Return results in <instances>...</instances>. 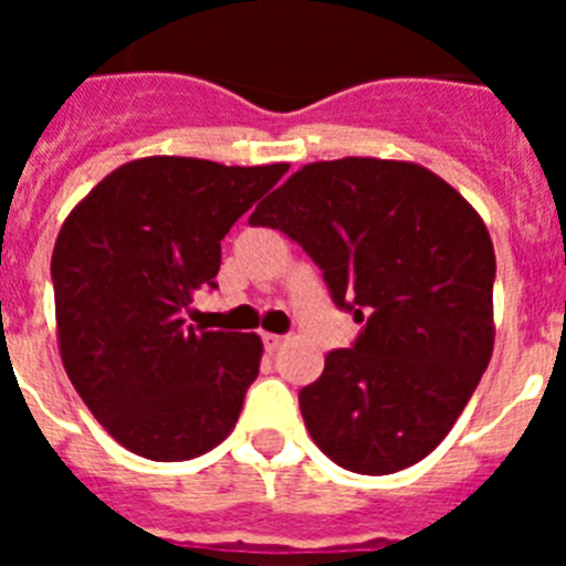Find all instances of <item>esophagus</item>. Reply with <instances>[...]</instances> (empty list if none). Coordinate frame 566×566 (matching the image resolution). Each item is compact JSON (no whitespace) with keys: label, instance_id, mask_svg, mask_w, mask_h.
<instances>
[{"label":"esophagus","instance_id":"esophagus-1","mask_svg":"<svg viewBox=\"0 0 566 566\" xmlns=\"http://www.w3.org/2000/svg\"><path fill=\"white\" fill-rule=\"evenodd\" d=\"M286 343V337H280V334H263V345H266V352H277L280 345Z\"/></svg>","mask_w":566,"mask_h":566}]
</instances>
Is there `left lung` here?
Returning <instances> with one entry per match:
<instances>
[{
  "label": "left lung",
  "mask_w": 566,
  "mask_h": 566,
  "mask_svg": "<svg viewBox=\"0 0 566 566\" xmlns=\"http://www.w3.org/2000/svg\"><path fill=\"white\" fill-rule=\"evenodd\" d=\"M249 223L286 232L365 323L300 391L317 448L385 476L448 437L493 354L496 254L484 221L413 161L337 158L300 167Z\"/></svg>",
  "instance_id": "obj_1"
}]
</instances>
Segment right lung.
I'll use <instances>...</instances> for the list:
<instances>
[{"instance_id": "add662e5", "label": "right lung", "mask_w": 566, "mask_h": 566, "mask_svg": "<svg viewBox=\"0 0 566 566\" xmlns=\"http://www.w3.org/2000/svg\"><path fill=\"white\" fill-rule=\"evenodd\" d=\"M286 169L135 158L62 223L50 263L59 354L90 413L127 451L184 462L232 433L263 343L195 332L184 308L214 286L223 234Z\"/></svg>"}]
</instances>
